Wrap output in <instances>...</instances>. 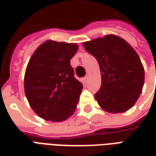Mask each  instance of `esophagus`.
Instances as JSON below:
<instances>
[{"mask_svg": "<svg viewBox=\"0 0 156 156\" xmlns=\"http://www.w3.org/2000/svg\"><path fill=\"white\" fill-rule=\"evenodd\" d=\"M84 81H85V82H87V81H88V80H89V76H86V77H84Z\"/></svg>", "mask_w": 156, "mask_h": 156, "instance_id": "1", "label": "esophagus"}]
</instances>
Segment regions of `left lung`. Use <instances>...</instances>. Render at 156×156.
Listing matches in <instances>:
<instances>
[{
	"instance_id": "1",
	"label": "left lung",
	"mask_w": 156,
	"mask_h": 156,
	"mask_svg": "<svg viewBox=\"0 0 156 156\" xmlns=\"http://www.w3.org/2000/svg\"><path fill=\"white\" fill-rule=\"evenodd\" d=\"M86 51L98 61L101 89L98 105L111 114L126 112L136 104L145 82V70L138 54L128 42L113 34L83 42Z\"/></svg>"
}]
</instances>
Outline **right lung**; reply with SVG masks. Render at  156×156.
Here are the masks:
<instances>
[{"instance_id": "add662e5", "label": "right lung", "mask_w": 156, "mask_h": 156, "mask_svg": "<svg viewBox=\"0 0 156 156\" xmlns=\"http://www.w3.org/2000/svg\"><path fill=\"white\" fill-rule=\"evenodd\" d=\"M76 43L48 40L40 45L27 64L24 89L30 107L38 116L61 122L74 114L83 86L74 77L71 58Z\"/></svg>"}]
</instances>
